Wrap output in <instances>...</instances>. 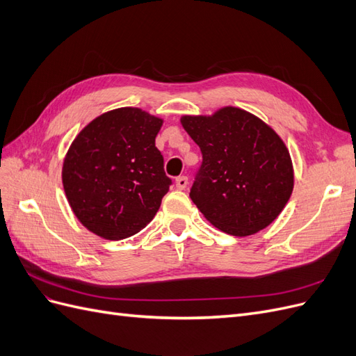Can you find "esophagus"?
<instances>
[{"instance_id":"34e87169","label":"esophagus","mask_w":356,"mask_h":356,"mask_svg":"<svg viewBox=\"0 0 356 356\" xmlns=\"http://www.w3.org/2000/svg\"><path fill=\"white\" fill-rule=\"evenodd\" d=\"M188 184V178L187 177H178L175 181V186L178 190H184Z\"/></svg>"}]
</instances>
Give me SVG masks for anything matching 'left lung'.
Listing matches in <instances>:
<instances>
[{
  "label": "left lung",
  "instance_id": "1",
  "mask_svg": "<svg viewBox=\"0 0 356 356\" xmlns=\"http://www.w3.org/2000/svg\"><path fill=\"white\" fill-rule=\"evenodd\" d=\"M181 124L203 157L190 191L203 217L241 238L270 225L294 188L282 138L261 118L230 105L211 115H182Z\"/></svg>",
  "mask_w": 356,
  "mask_h": 356
}]
</instances>
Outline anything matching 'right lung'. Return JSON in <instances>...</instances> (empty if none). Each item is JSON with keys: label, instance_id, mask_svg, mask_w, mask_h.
I'll use <instances>...</instances> for the list:
<instances>
[{"label": "right lung", "instance_id": "right-lung-1", "mask_svg": "<svg viewBox=\"0 0 356 356\" xmlns=\"http://www.w3.org/2000/svg\"><path fill=\"white\" fill-rule=\"evenodd\" d=\"M163 118L141 108L106 111L81 129L62 165L75 217L104 239L134 236L154 218L170 179L156 136Z\"/></svg>", "mask_w": 356, "mask_h": 356}]
</instances>
